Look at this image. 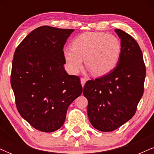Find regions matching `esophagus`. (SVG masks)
Wrapping results in <instances>:
<instances>
[{"label": "esophagus", "mask_w": 154, "mask_h": 154, "mask_svg": "<svg viewBox=\"0 0 154 154\" xmlns=\"http://www.w3.org/2000/svg\"><path fill=\"white\" fill-rule=\"evenodd\" d=\"M80 82H81V85H82V86L83 88L85 86V82H86V79L81 78L80 79Z\"/></svg>", "instance_id": "esophagus-1"}]
</instances>
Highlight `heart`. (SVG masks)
<instances>
[{"label": "heart", "mask_w": 154, "mask_h": 154, "mask_svg": "<svg viewBox=\"0 0 154 154\" xmlns=\"http://www.w3.org/2000/svg\"><path fill=\"white\" fill-rule=\"evenodd\" d=\"M122 52L117 37L104 32H85L72 42V48H63L68 69L76 74L85 66L95 76H103L112 71L119 63Z\"/></svg>", "instance_id": "1"}]
</instances>
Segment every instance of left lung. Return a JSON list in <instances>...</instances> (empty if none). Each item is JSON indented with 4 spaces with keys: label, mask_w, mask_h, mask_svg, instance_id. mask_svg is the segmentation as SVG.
<instances>
[{
    "label": "left lung",
    "mask_w": 154,
    "mask_h": 154,
    "mask_svg": "<svg viewBox=\"0 0 154 154\" xmlns=\"http://www.w3.org/2000/svg\"><path fill=\"white\" fill-rule=\"evenodd\" d=\"M114 31L121 40L119 63L106 75L87 81L83 88L90 122L102 132L113 131L131 119L144 90L146 66L139 45L125 32Z\"/></svg>",
    "instance_id": "8db88e82"
}]
</instances>
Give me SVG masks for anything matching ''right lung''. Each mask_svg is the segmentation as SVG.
Returning <instances> with one entry per match:
<instances>
[{
  "label": "right lung",
  "instance_id": "1",
  "mask_svg": "<svg viewBox=\"0 0 154 154\" xmlns=\"http://www.w3.org/2000/svg\"><path fill=\"white\" fill-rule=\"evenodd\" d=\"M73 32L40 26L15 51L11 84L16 105L23 119L41 132L61 128L69 105L82 94L79 77L63 67V48Z\"/></svg>",
  "mask_w": 154,
  "mask_h": 154
}]
</instances>
